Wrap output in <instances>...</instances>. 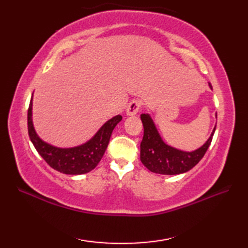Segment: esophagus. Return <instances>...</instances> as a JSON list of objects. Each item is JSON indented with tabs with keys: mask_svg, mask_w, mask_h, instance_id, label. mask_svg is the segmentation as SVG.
Here are the masks:
<instances>
[{
	"mask_svg": "<svg viewBox=\"0 0 248 248\" xmlns=\"http://www.w3.org/2000/svg\"><path fill=\"white\" fill-rule=\"evenodd\" d=\"M141 108V102L140 100H133L132 102H130L127 109H125V113L128 116H133L139 113V110Z\"/></svg>",
	"mask_w": 248,
	"mask_h": 248,
	"instance_id": "esophagus-1",
	"label": "esophagus"
}]
</instances>
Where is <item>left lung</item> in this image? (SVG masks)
Returning a JSON list of instances; mask_svg holds the SVG:
<instances>
[{
    "label": "left lung",
    "mask_w": 248,
    "mask_h": 248,
    "mask_svg": "<svg viewBox=\"0 0 248 248\" xmlns=\"http://www.w3.org/2000/svg\"><path fill=\"white\" fill-rule=\"evenodd\" d=\"M209 85L212 88L211 84L209 83ZM140 119L144 125V136L140 143V161L150 171L161 175H179L192 170L207 152L215 132L214 128L211 136L199 149L186 152L166 145L148 114H141Z\"/></svg>",
    "instance_id": "1"
}]
</instances>
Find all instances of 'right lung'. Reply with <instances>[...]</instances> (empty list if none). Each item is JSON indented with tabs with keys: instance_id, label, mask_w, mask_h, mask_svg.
Wrapping results in <instances>:
<instances>
[{
	"instance_id": "1",
	"label": "right lung",
	"mask_w": 248,
	"mask_h": 248,
	"mask_svg": "<svg viewBox=\"0 0 248 248\" xmlns=\"http://www.w3.org/2000/svg\"><path fill=\"white\" fill-rule=\"evenodd\" d=\"M31 100L28 109V129L30 139L41 157L53 170L66 175H81L93 170L101 161L108 145L114 128L123 119L120 115L107 121L96 135L87 143L73 148H57L39 139L31 121Z\"/></svg>"
}]
</instances>
